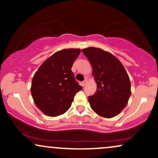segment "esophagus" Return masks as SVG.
<instances>
[{"label":"esophagus","instance_id":"34e87169","mask_svg":"<svg viewBox=\"0 0 158 158\" xmlns=\"http://www.w3.org/2000/svg\"><path fill=\"white\" fill-rule=\"evenodd\" d=\"M87 82H88V79H87V78H85V80L82 81V86H85V85L87 84Z\"/></svg>","mask_w":158,"mask_h":158}]
</instances>
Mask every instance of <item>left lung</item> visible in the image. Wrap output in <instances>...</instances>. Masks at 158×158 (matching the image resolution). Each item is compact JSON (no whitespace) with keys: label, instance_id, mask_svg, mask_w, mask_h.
Wrapping results in <instances>:
<instances>
[{"label":"left lung","instance_id":"8db88e82","mask_svg":"<svg viewBox=\"0 0 158 158\" xmlns=\"http://www.w3.org/2000/svg\"><path fill=\"white\" fill-rule=\"evenodd\" d=\"M93 68L97 84L94 95L88 97L92 110L98 115L111 118L122 111L131 96V82L122 63L110 52L102 49H83Z\"/></svg>","mask_w":158,"mask_h":158}]
</instances>
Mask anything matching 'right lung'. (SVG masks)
<instances>
[{"label":"right lung","mask_w":158,"mask_h":158,"mask_svg":"<svg viewBox=\"0 0 158 158\" xmlns=\"http://www.w3.org/2000/svg\"><path fill=\"white\" fill-rule=\"evenodd\" d=\"M80 49L55 52L38 69L32 80L31 94L36 106L46 115L57 117L71 106L75 94L82 89L71 68Z\"/></svg>","instance_id":"1"}]
</instances>
